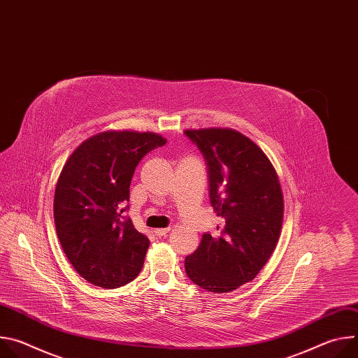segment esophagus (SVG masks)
<instances>
[{
  "instance_id": "1",
  "label": "esophagus",
  "mask_w": 358,
  "mask_h": 358,
  "mask_svg": "<svg viewBox=\"0 0 358 358\" xmlns=\"http://www.w3.org/2000/svg\"><path fill=\"white\" fill-rule=\"evenodd\" d=\"M170 231H171V228H160V229H156L155 234H156L157 236H166Z\"/></svg>"
}]
</instances>
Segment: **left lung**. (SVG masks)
<instances>
[{"label": "left lung", "instance_id": "obj_1", "mask_svg": "<svg viewBox=\"0 0 358 358\" xmlns=\"http://www.w3.org/2000/svg\"><path fill=\"white\" fill-rule=\"evenodd\" d=\"M208 167L210 199L222 225L203 234L185 258L187 276L199 287L228 293L255 279L280 236L283 192L259 145L234 129L184 130Z\"/></svg>", "mask_w": 358, "mask_h": 358}]
</instances>
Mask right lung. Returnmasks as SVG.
<instances>
[{"label":"right lung","instance_id":"obj_1","mask_svg":"<svg viewBox=\"0 0 358 358\" xmlns=\"http://www.w3.org/2000/svg\"><path fill=\"white\" fill-rule=\"evenodd\" d=\"M166 141L151 131L106 130L66 160L55 188V228L66 258L89 283L116 289L140 273L150 241L123 213L137 164Z\"/></svg>","mask_w":358,"mask_h":358}]
</instances>
